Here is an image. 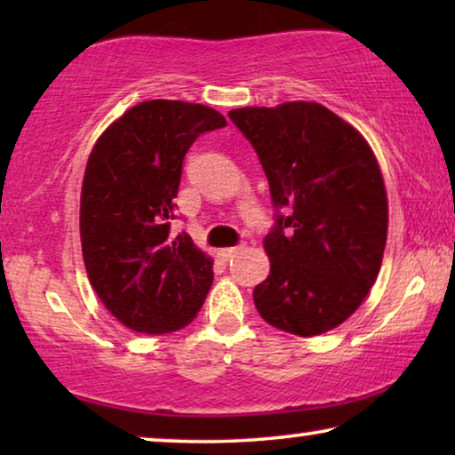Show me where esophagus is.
Instances as JSON below:
<instances>
[{"label":"esophagus","mask_w":455,"mask_h":455,"mask_svg":"<svg viewBox=\"0 0 455 455\" xmlns=\"http://www.w3.org/2000/svg\"><path fill=\"white\" fill-rule=\"evenodd\" d=\"M238 251H242V246H232V248H221V251H220V254H221V257L223 259H232L234 257V254H238Z\"/></svg>","instance_id":"obj_1"}]
</instances>
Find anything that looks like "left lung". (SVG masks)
<instances>
[{"label": "left lung", "mask_w": 455, "mask_h": 455, "mask_svg": "<svg viewBox=\"0 0 455 455\" xmlns=\"http://www.w3.org/2000/svg\"><path fill=\"white\" fill-rule=\"evenodd\" d=\"M232 120L259 155L275 226L271 271L252 291L269 325L313 338L356 310L381 269L387 195L363 134L319 103L242 108Z\"/></svg>", "instance_id": "obj_1"}]
</instances>
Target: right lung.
Segmentation results:
<instances>
[{
    "instance_id": "1",
    "label": "right lung",
    "mask_w": 455,
    "mask_h": 455,
    "mask_svg": "<svg viewBox=\"0 0 455 455\" xmlns=\"http://www.w3.org/2000/svg\"><path fill=\"white\" fill-rule=\"evenodd\" d=\"M220 111L153 99L99 136L84 170L80 240L92 290L139 333L192 323L213 283V260L170 221L186 153L203 132L226 126Z\"/></svg>"
}]
</instances>
